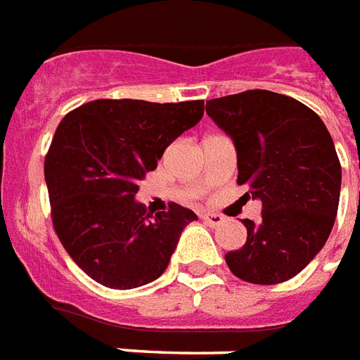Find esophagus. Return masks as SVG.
I'll use <instances>...</instances> for the list:
<instances>
[{
	"instance_id": "1",
	"label": "esophagus",
	"mask_w": 360,
	"mask_h": 360,
	"mask_svg": "<svg viewBox=\"0 0 360 360\" xmlns=\"http://www.w3.org/2000/svg\"><path fill=\"white\" fill-rule=\"evenodd\" d=\"M202 219L206 221L210 227H219V225H223L225 223V215L221 214H202Z\"/></svg>"
}]
</instances>
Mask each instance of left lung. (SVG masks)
Returning a JSON list of instances; mask_svg holds the SVG:
<instances>
[{"label": "left lung", "mask_w": 360, "mask_h": 360, "mask_svg": "<svg viewBox=\"0 0 360 360\" xmlns=\"http://www.w3.org/2000/svg\"><path fill=\"white\" fill-rule=\"evenodd\" d=\"M206 112L236 148L238 185L262 200V221L242 219L246 244L225 255L231 273L278 284L307 267L328 240L342 187L334 141L309 106L267 89L212 98Z\"/></svg>", "instance_id": "left-lung-1"}]
</instances>
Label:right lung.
Instances as JSON below:
<instances>
[{
    "instance_id": "obj_1",
    "label": "right lung",
    "mask_w": 360,
    "mask_h": 360,
    "mask_svg": "<svg viewBox=\"0 0 360 360\" xmlns=\"http://www.w3.org/2000/svg\"><path fill=\"white\" fill-rule=\"evenodd\" d=\"M204 116V101L98 98L60 120L45 156L58 240L85 275L106 288L156 281L196 214L179 204L146 214L139 181L181 133Z\"/></svg>"
}]
</instances>
